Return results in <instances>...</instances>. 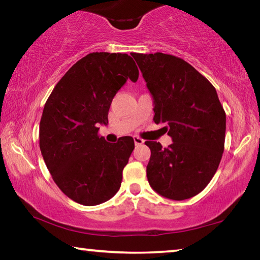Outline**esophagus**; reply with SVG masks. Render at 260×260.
I'll return each instance as SVG.
<instances>
[{"label": "esophagus", "mask_w": 260, "mask_h": 260, "mask_svg": "<svg viewBox=\"0 0 260 260\" xmlns=\"http://www.w3.org/2000/svg\"><path fill=\"white\" fill-rule=\"evenodd\" d=\"M134 143H135V146H141V144H143L144 143V140L143 139H141V138H139V136H134Z\"/></svg>", "instance_id": "esophagus-1"}]
</instances>
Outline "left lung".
Masks as SVG:
<instances>
[{"instance_id":"obj_1","label":"left lung","mask_w":260,"mask_h":260,"mask_svg":"<svg viewBox=\"0 0 260 260\" xmlns=\"http://www.w3.org/2000/svg\"><path fill=\"white\" fill-rule=\"evenodd\" d=\"M132 56L153 98V121L164 124L173 141L167 148L146 141L148 181L166 199H190L208 186L221 160L225 110L212 83L186 60L162 52Z\"/></svg>"}]
</instances>
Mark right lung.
<instances>
[{
    "label": "right lung",
    "instance_id": "add662e5",
    "mask_svg": "<svg viewBox=\"0 0 260 260\" xmlns=\"http://www.w3.org/2000/svg\"><path fill=\"white\" fill-rule=\"evenodd\" d=\"M138 78L127 54L91 52L64 74L47 100L40 150L55 183L79 204L104 203L119 190L134 140L124 136L108 143L99 126L108 124L110 105L127 79Z\"/></svg>",
    "mask_w": 260,
    "mask_h": 260
}]
</instances>
